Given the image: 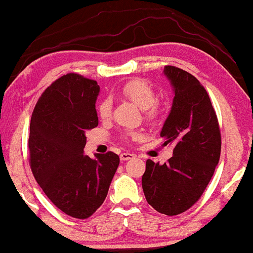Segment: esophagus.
<instances>
[{"label":"esophagus","instance_id":"esophagus-1","mask_svg":"<svg viewBox=\"0 0 253 253\" xmlns=\"http://www.w3.org/2000/svg\"><path fill=\"white\" fill-rule=\"evenodd\" d=\"M120 157H121V161H127V160L133 159L135 155H133V154H131V153H123V154H121Z\"/></svg>","mask_w":253,"mask_h":253}]
</instances>
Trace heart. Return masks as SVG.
I'll use <instances>...</instances> for the list:
<instances>
[{"label":"heart","instance_id":"1","mask_svg":"<svg viewBox=\"0 0 253 253\" xmlns=\"http://www.w3.org/2000/svg\"><path fill=\"white\" fill-rule=\"evenodd\" d=\"M122 93L126 98H129L138 108L145 110V116L149 120H153L156 116V93L149 84L141 79L130 80L122 87ZM98 115L102 120H108L111 116L112 103L110 98H104L98 104ZM133 137L137 136V133H132Z\"/></svg>","mask_w":253,"mask_h":253}]
</instances>
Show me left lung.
<instances>
[{
    "mask_svg": "<svg viewBox=\"0 0 253 253\" xmlns=\"http://www.w3.org/2000/svg\"><path fill=\"white\" fill-rule=\"evenodd\" d=\"M163 74L174 98L160 135L165 145H174L173 156L163 165L148 160L142 188L153 209L176 215L191 209L206 189L220 157L221 137L215 111L200 82L175 66H166Z\"/></svg>",
    "mask_w": 253,
    "mask_h": 253,
    "instance_id": "1",
    "label": "left lung"
}]
</instances>
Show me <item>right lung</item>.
I'll return each mask as SVG.
<instances>
[{
  "instance_id": "add662e5",
  "label": "right lung",
  "mask_w": 253,
  "mask_h": 253,
  "mask_svg": "<svg viewBox=\"0 0 253 253\" xmlns=\"http://www.w3.org/2000/svg\"><path fill=\"white\" fill-rule=\"evenodd\" d=\"M96 80L68 73L39 98L29 126V157L35 180L47 198L77 219L93 214L108 195L120 165L109 151L84 154L85 132L98 126Z\"/></svg>"
}]
</instances>
